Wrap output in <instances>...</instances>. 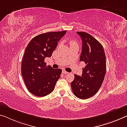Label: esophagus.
Masks as SVG:
<instances>
[{
  "instance_id": "1",
  "label": "esophagus",
  "mask_w": 127,
  "mask_h": 127,
  "mask_svg": "<svg viewBox=\"0 0 127 127\" xmlns=\"http://www.w3.org/2000/svg\"><path fill=\"white\" fill-rule=\"evenodd\" d=\"M62 73H63V74H67V73H68V72L66 71L65 70H62Z\"/></svg>"
}]
</instances>
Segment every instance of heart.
I'll return each mask as SVG.
<instances>
[{"mask_svg":"<svg viewBox=\"0 0 127 127\" xmlns=\"http://www.w3.org/2000/svg\"><path fill=\"white\" fill-rule=\"evenodd\" d=\"M70 44L71 45V46L74 45H77V43H76V42H75L74 41H71L70 42Z\"/></svg>","mask_w":127,"mask_h":127,"instance_id":"1","label":"heart"}]
</instances>
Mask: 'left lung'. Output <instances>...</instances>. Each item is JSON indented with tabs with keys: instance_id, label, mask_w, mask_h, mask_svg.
<instances>
[{
	"instance_id": "obj_1",
	"label": "left lung",
	"mask_w": 127,
	"mask_h": 127,
	"mask_svg": "<svg viewBox=\"0 0 127 127\" xmlns=\"http://www.w3.org/2000/svg\"><path fill=\"white\" fill-rule=\"evenodd\" d=\"M77 33L82 40L80 61L86 66L81 77L74 75L71 86L74 95L86 99L93 96L102 85L106 72V56L102 44L94 37L84 32Z\"/></svg>"
}]
</instances>
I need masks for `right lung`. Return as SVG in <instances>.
I'll return each mask as SVG.
<instances>
[{"label": "right lung", "instance_id": "1", "mask_svg": "<svg viewBox=\"0 0 127 127\" xmlns=\"http://www.w3.org/2000/svg\"><path fill=\"white\" fill-rule=\"evenodd\" d=\"M66 31L45 33L33 38L25 50L21 62V74L29 91L42 97L51 93L61 74V69L46 66V57H50L58 42Z\"/></svg>", "mask_w": 127, "mask_h": 127}]
</instances>
